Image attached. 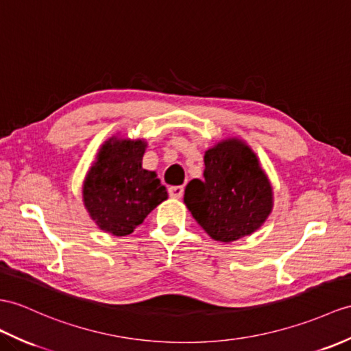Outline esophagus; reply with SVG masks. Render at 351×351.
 <instances>
[{
    "label": "esophagus",
    "mask_w": 351,
    "mask_h": 351,
    "mask_svg": "<svg viewBox=\"0 0 351 351\" xmlns=\"http://www.w3.org/2000/svg\"><path fill=\"white\" fill-rule=\"evenodd\" d=\"M182 194H184V186L182 185H173V186H170V189H169L170 197L179 199V197H182Z\"/></svg>",
    "instance_id": "obj_1"
}]
</instances>
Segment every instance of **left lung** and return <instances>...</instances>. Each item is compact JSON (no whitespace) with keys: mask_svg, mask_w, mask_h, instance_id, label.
<instances>
[{"mask_svg":"<svg viewBox=\"0 0 351 351\" xmlns=\"http://www.w3.org/2000/svg\"><path fill=\"white\" fill-rule=\"evenodd\" d=\"M203 179L185 186L184 203L210 238L233 242L257 232L274 209V189L256 152L239 137L205 151Z\"/></svg>","mask_w":351,"mask_h":351,"instance_id":"obj_1","label":"left lung"}]
</instances>
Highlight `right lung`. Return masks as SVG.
Instances as JSON below:
<instances>
[{"label":"right lung","instance_id":"1","mask_svg":"<svg viewBox=\"0 0 351 351\" xmlns=\"http://www.w3.org/2000/svg\"><path fill=\"white\" fill-rule=\"evenodd\" d=\"M145 138L112 136L89 167L82 185L84 205L99 229L113 236L133 233L167 199L156 172L142 167Z\"/></svg>","mask_w":351,"mask_h":351}]
</instances>
